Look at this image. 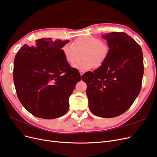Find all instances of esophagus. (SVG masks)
Masks as SVG:
<instances>
[{"label": "esophagus", "mask_w": 157, "mask_h": 157, "mask_svg": "<svg viewBox=\"0 0 157 157\" xmlns=\"http://www.w3.org/2000/svg\"><path fill=\"white\" fill-rule=\"evenodd\" d=\"M83 74H84V72H82V71H80V76H82Z\"/></svg>", "instance_id": "esophagus-1"}]
</instances>
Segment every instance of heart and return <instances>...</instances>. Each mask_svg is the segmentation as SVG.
I'll use <instances>...</instances> for the list:
<instances>
[{"label": "heart", "instance_id": "obj_1", "mask_svg": "<svg viewBox=\"0 0 157 157\" xmlns=\"http://www.w3.org/2000/svg\"><path fill=\"white\" fill-rule=\"evenodd\" d=\"M67 62L72 63L77 58L78 52H82L80 62L75 63L73 67L79 71H88L94 66L99 67L104 62L109 54V47L99 38L93 36H83L75 40L72 44H66L61 49Z\"/></svg>", "mask_w": 157, "mask_h": 157}]
</instances>
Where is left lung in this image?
Wrapping results in <instances>:
<instances>
[{
	"mask_svg": "<svg viewBox=\"0 0 157 157\" xmlns=\"http://www.w3.org/2000/svg\"><path fill=\"white\" fill-rule=\"evenodd\" d=\"M109 54L100 67L82 76L87 84L90 110L103 118L119 116L126 112L138 96L144 75L141 46L125 33L102 35Z\"/></svg>",
	"mask_w": 157,
	"mask_h": 157,
	"instance_id": "8db88e82",
	"label": "left lung"
}]
</instances>
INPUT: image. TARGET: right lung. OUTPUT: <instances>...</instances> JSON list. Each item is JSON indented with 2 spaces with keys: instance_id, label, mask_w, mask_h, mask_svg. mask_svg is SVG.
Returning a JSON list of instances; mask_svg holds the SVG:
<instances>
[{
  "instance_id": "1",
  "label": "right lung",
  "mask_w": 157,
  "mask_h": 157,
  "mask_svg": "<svg viewBox=\"0 0 157 157\" xmlns=\"http://www.w3.org/2000/svg\"><path fill=\"white\" fill-rule=\"evenodd\" d=\"M69 42L40 39L17 52L13 71L16 93L23 106L36 117L53 119L68 111L69 96L81 80L61 51Z\"/></svg>"
}]
</instances>
